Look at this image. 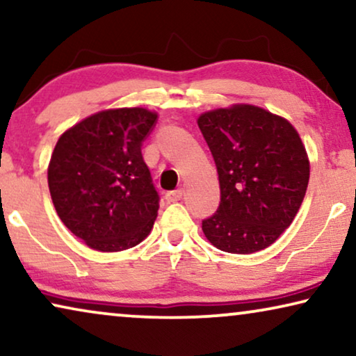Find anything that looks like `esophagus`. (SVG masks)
I'll return each mask as SVG.
<instances>
[{
  "label": "esophagus",
  "mask_w": 356,
  "mask_h": 356,
  "mask_svg": "<svg viewBox=\"0 0 356 356\" xmlns=\"http://www.w3.org/2000/svg\"><path fill=\"white\" fill-rule=\"evenodd\" d=\"M181 197H183V189H175V191H168L165 194V199H167L168 202H177Z\"/></svg>",
  "instance_id": "obj_1"
}]
</instances>
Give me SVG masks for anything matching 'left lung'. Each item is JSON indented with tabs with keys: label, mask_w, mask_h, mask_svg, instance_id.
Masks as SVG:
<instances>
[{
	"label": "left lung",
	"mask_w": 356,
	"mask_h": 356,
	"mask_svg": "<svg viewBox=\"0 0 356 356\" xmlns=\"http://www.w3.org/2000/svg\"><path fill=\"white\" fill-rule=\"evenodd\" d=\"M199 129L216 160L220 206L202 222L217 250L252 254L291 225L309 181L305 144L289 120L250 104L209 110Z\"/></svg>",
	"instance_id": "left-lung-1"
}]
</instances>
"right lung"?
<instances>
[{"instance_id": "right-lung-1", "label": "right lung", "mask_w": 356, "mask_h": 356, "mask_svg": "<svg viewBox=\"0 0 356 356\" xmlns=\"http://www.w3.org/2000/svg\"><path fill=\"white\" fill-rule=\"evenodd\" d=\"M155 120L143 106L102 110L58 139L48 163L53 206L92 250H128L152 230L159 194L140 145Z\"/></svg>"}]
</instances>
